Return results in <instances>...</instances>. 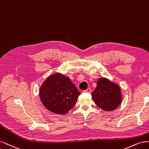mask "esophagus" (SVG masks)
Wrapping results in <instances>:
<instances>
[{
	"instance_id": "esophagus-1",
	"label": "esophagus",
	"mask_w": 149,
	"mask_h": 149,
	"mask_svg": "<svg viewBox=\"0 0 149 149\" xmlns=\"http://www.w3.org/2000/svg\"><path fill=\"white\" fill-rule=\"evenodd\" d=\"M91 91H92V90H91V88H87V90H84V92H86V93H90Z\"/></svg>"
}]
</instances>
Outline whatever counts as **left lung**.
I'll return each mask as SVG.
<instances>
[{
	"instance_id": "1",
	"label": "left lung",
	"mask_w": 149,
	"mask_h": 149,
	"mask_svg": "<svg viewBox=\"0 0 149 149\" xmlns=\"http://www.w3.org/2000/svg\"><path fill=\"white\" fill-rule=\"evenodd\" d=\"M122 93L119 86L109 79L100 78L92 98L98 107L104 111L116 109L122 102Z\"/></svg>"
}]
</instances>
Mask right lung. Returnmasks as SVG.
I'll return each instance as SVG.
<instances>
[{"label": "right lung", "mask_w": 149, "mask_h": 149, "mask_svg": "<svg viewBox=\"0 0 149 149\" xmlns=\"http://www.w3.org/2000/svg\"><path fill=\"white\" fill-rule=\"evenodd\" d=\"M80 94L68 77L61 73L49 75L39 90L44 107L51 112L59 114L68 113L74 107Z\"/></svg>", "instance_id": "1"}]
</instances>
